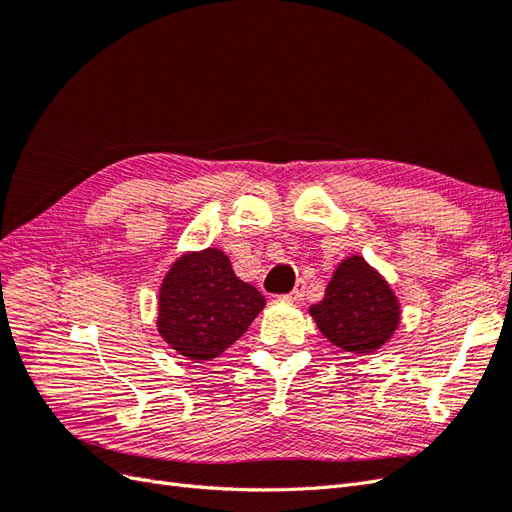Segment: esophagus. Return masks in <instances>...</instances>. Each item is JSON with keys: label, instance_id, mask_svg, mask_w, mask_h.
Segmentation results:
<instances>
[{"label": "esophagus", "instance_id": "esophagus-1", "mask_svg": "<svg viewBox=\"0 0 512 512\" xmlns=\"http://www.w3.org/2000/svg\"><path fill=\"white\" fill-rule=\"evenodd\" d=\"M305 288H307L305 280H299L297 284H294L292 292L288 294V299H290V301H294V303H299V301H303V297H305Z\"/></svg>", "mask_w": 512, "mask_h": 512}]
</instances>
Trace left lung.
<instances>
[{"label": "left lung", "mask_w": 512, "mask_h": 512, "mask_svg": "<svg viewBox=\"0 0 512 512\" xmlns=\"http://www.w3.org/2000/svg\"><path fill=\"white\" fill-rule=\"evenodd\" d=\"M320 333L354 354H369L389 342L399 324V303L384 277L363 256L339 262L324 299L309 307Z\"/></svg>", "instance_id": "left-lung-1"}]
</instances>
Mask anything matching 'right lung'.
I'll use <instances>...</instances> for the list:
<instances>
[{
  "label": "right lung",
  "instance_id": "right-lung-1",
  "mask_svg": "<svg viewBox=\"0 0 512 512\" xmlns=\"http://www.w3.org/2000/svg\"><path fill=\"white\" fill-rule=\"evenodd\" d=\"M158 331L194 363L211 361L247 331L265 297L241 282L222 250L183 254L160 288Z\"/></svg>",
  "mask_w": 512,
  "mask_h": 512
}]
</instances>
